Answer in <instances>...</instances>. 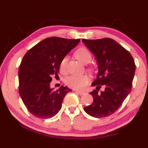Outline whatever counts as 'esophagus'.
I'll use <instances>...</instances> for the list:
<instances>
[{"label": "esophagus", "mask_w": 148, "mask_h": 148, "mask_svg": "<svg viewBox=\"0 0 148 148\" xmlns=\"http://www.w3.org/2000/svg\"><path fill=\"white\" fill-rule=\"evenodd\" d=\"M76 92H77V94H79V95H83L85 94V92L84 91H76V90H75L74 91Z\"/></svg>", "instance_id": "obj_1"}]
</instances>
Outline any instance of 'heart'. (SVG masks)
<instances>
[{
  "mask_svg": "<svg viewBox=\"0 0 148 148\" xmlns=\"http://www.w3.org/2000/svg\"><path fill=\"white\" fill-rule=\"evenodd\" d=\"M75 56L79 61L84 64L89 63L91 60V54L86 47L79 48L75 53ZM67 62H68V57H64L62 59L61 62H60V71L62 73L66 72ZM89 82V77L87 75H81V76L72 75V76L67 77L65 79V84L67 86L71 88L76 90L84 89L88 84Z\"/></svg>",
  "mask_w": 148,
  "mask_h": 148,
  "instance_id": "obj_1",
  "label": "heart"
}]
</instances>
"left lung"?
<instances>
[{"label": "left lung", "instance_id": "8db88e82", "mask_svg": "<svg viewBox=\"0 0 148 148\" xmlns=\"http://www.w3.org/2000/svg\"><path fill=\"white\" fill-rule=\"evenodd\" d=\"M82 42L94 55L99 69L97 79L91 84L97 89L90 92L93 102L84 107V110L97 118L109 116L131 92L136 69L134 59L127 50L111 38L82 39ZM101 85L105 90L99 93Z\"/></svg>", "mask_w": 148, "mask_h": 148}]
</instances>
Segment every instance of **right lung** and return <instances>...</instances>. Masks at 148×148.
<instances>
[{
    "label": "right lung",
    "mask_w": 148,
    "mask_h": 148,
    "mask_svg": "<svg viewBox=\"0 0 148 148\" xmlns=\"http://www.w3.org/2000/svg\"><path fill=\"white\" fill-rule=\"evenodd\" d=\"M79 39L47 38L23 57L19 69V92L27 110L35 117L51 118L58 113L67 92L66 86L50 87L52 76L59 72L62 59L79 44Z\"/></svg>",
    "instance_id": "add662e5"
}]
</instances>
